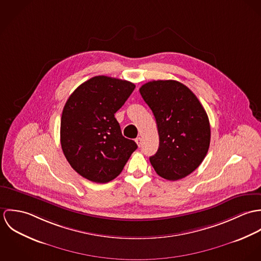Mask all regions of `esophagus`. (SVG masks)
Wrapping results in <instances>:
<instances>
[{"instance_id":"1","label":"esophagus","mask_w":261,"mask_h":261,"mask_svg":"<svg viewBox=\"0 0 261 261\" xmlns=\"http://www.w3.org/2000/svg\"><path fill=\"white\" fill-rule=\"evenodd\" d=\"M136 143H137V145H138L139 147H141V145H142V139H141V138H137V139H136Z\"/></svg>"}]
</instances>
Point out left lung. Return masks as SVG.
<instances>
[{"mask_svg":"<svg viewBox=\"0 0 261 261\" xmlns=\"http://www.w3.org/2000/svg\"><path fill=\"white\" fill-rule=\"evenodd\" d=\"M140 93L154 115L160 146L149 158L154 171L169 181L183 179L205 159L210 146L208 115L197 96L176 80H153Z\"/></svg>","mask_w":261,"mask_h":261,"instance_id":"obj_1","label":"left lung"}]
</instances>
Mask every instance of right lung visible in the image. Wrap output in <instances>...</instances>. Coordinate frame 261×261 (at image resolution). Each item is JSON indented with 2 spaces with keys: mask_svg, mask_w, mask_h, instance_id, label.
Instances as JSON below:
<instances>
[{
  "mask_svg": "<svg viewBox=\"0 0 261 261\" xmlns=\"http://www.w3.org/2000/svg\"><path fill=\"white\" fill-rule=\"evenodd\" d=\"M135 88L129 81L99 75L80 84L67 99L61 116V148L83 178L111 182L138 148L122 136L114 117Z\"/></svg>",
  "mask_w": 261,
  "mask_h": 261,
  "instance_id": "obj_1",
  "label": "right lung"
}]
</instances>
